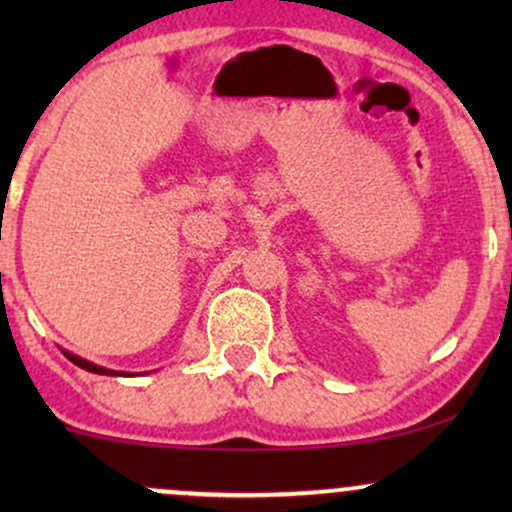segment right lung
Returning <instances> with one entry per match:
<instances>
[{
	"label": "right lung",
	"instance_id": "add662e5",
	"mask_svg": "<svg viewBox=\"0 0 512 512\" xmlns=\"http://www.w3.org/2000/svg\"><path fill=\"white\" fill-rule=\"evenodd\" d=\"M69 356V361H74L76 366L79 368H84V370H91V373H101V375H115V370H108V368H101V366H96V363H88V361H84V358H79V356H74V354H67Z\"/></svg>",
	"mask_w": 512,
	"mask_h": 512
}]
</instances>
